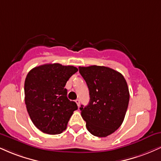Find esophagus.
Masks as SVG:
<instances>
[{
    "instance_id": "obj_1",
    "label": "esophagus",
    "mask_w": 161,
    "mask_h": 161,
    "mask_svg": "<svg viewBox=\"0 0 161 161\" xmlns=\"http://www.w3.org/2000/svg\"><path fill=\"white\" fill-rule=\"evenodd\" d=\"M75 103H76L77 106L79 107V105H80V101H79V99H76V100H75Z\"/></svg>"
}]
</instances>
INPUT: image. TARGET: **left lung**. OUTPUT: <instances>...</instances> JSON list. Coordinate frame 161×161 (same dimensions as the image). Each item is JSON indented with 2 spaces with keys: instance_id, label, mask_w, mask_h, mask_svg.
Returning a JSON list of instances; mask_svg holds the SVG:
<instances>
[{
  "instance_id": "8db88e82",
  "label": "left lung",
  "mask_w": 161,
  "mask_h": 161,
  "mask_svg": "<svg viewBox=\"0 0 161 161\" xmlns=\"http://www.w3.org/2000/svg\"><path fill=\"white\" fill-rule=\"evenodd\" d=\"M89 90L90 101L81 115L90 133L106 137L123 123L129 101L126 81L119 72L101 66H79Z\"/></svg>"
}]
</instances>
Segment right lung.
Masks as SVG:
<instances>
[{"mask_svg": "<svg viewBox=\"0 0 161 161\" xmlns=\"http://www.w3.org/2000/svg\"><path fill=\"white\" fill-rule=\"evenodd\" d=\"M78 69L73 66L48 64L29 72L24 85L25 103L33 124L44 133H61L73 111L78 109L67 98L66 83Z\"/></svg>", "mask_w": 161, "mask_h": 161, "instance_id": "obj_1", "label": "right lung"}]
</instances>
